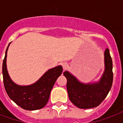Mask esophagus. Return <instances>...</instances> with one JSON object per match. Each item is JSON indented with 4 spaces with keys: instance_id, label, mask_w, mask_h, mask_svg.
Returning <instances> with one entry per match:
<instances>
[{
    "instance_id": "esophagus-1",
    "label": "esophagus",
    "mask_w": 123,
    "mask_h": 123,
    "mask_svg": "<svg viewBox=\"0 0 123 123\" xmlns=\"http://www.w3.org/2000/svg\"><path fill=\"white\" fill-rule=\"evenodd\" d=\"M62 68H63L64 70H65L68 67V64L66 62H63V63L62 64Z\"/></svg>"
}]
</instances>
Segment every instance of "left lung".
I'll use <instances>...</instances> for the list:
<instances>
[{
  "instance_id": "left-lung-1",
  "label": "left lung",
  "mask_w": 123,
  "mask_h": 123,
  "mask_svg": "<svg viewBox=\"0 0 123 123\" xmlns=\"http://www.w3.org/2000/svg\"><path fill=\"white\" fill-rule=\"evenodd\" d=\"M105 70L98 82L84 84L69 71L63 75L67 79V91L70 101L80 109L98 107L107 97L113 82L112 61L108 48L104 52Z\"/></svg>"
}]
</instances>
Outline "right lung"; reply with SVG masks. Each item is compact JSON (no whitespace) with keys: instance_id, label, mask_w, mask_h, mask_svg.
<instances>
[{"instance_id":"right-lung-1","label":"right lung","mask_w":123,"mask_h":123,"mask_svg":"<svg viewBox=\"0 0 123 123\" xmlns=\"http://www.w3.org/2000/svg\"><path fill=\"white\" fill-rule=\"evenodd\" d=\"M6 51L2 64L3 81L9 97L21 108L27 111L41 109L46 105L50 92L58 77L61 75V66L50 69L34 84L19 86L11 79L7 70L6 57L9 46Z\"/></svg>"}]
</instances>
